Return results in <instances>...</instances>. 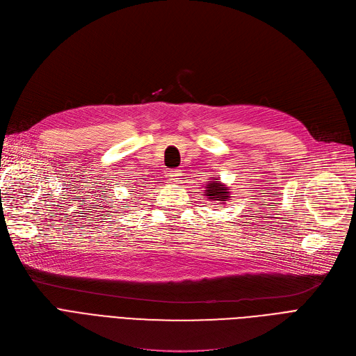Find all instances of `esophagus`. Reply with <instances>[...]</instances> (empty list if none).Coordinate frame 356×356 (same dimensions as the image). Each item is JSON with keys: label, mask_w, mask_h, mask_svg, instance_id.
Segmentation results:
<instances>
[{"label": "esophagus", "mask_w": 356, "mask_h": 356, "mask_svg": "<svg viewBox=\"0 0 356 356\" xmlns=\"http://www.w3.org/2000/svg\"><path fill=\"white\" fill-rule=\"evenodd\" d=\"M181 170H170L167 173V176L170 177L172 180H175V181H180V179H181Z\"/></svg>", "instance_id": "esophagus-1"}]
</instances>
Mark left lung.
<instances>
[{"mask_svg":"<svg viewBox=\"0 0 356 356\" xmlns=\"http://www.w3.org/2000/svg\"><path fill=\"white\" fill-rule=\"evenodd\" d=\"M207 196L209 200L212 202H220L225 203L228 199H231L229 196V188H227V184H223L222 181H219L218 177L212 179L211 183L207 184Z\"/></svg>","mask_w":356,"mask_h":356,"instance_id":"obj_1","label":"left lung"}]
</instances>
